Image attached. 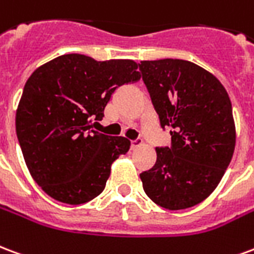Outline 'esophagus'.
I'll return each mask as SVG.
<instances>
[{"instance_id":"1","label":"esophagus","mask_w":254,"mask_h":254,"mask_svg":"<svg viewBox=\"0 0 254 254\" xmlns=\"http://www.w3.org/2000/svg\"><path fill=\"white\" fill-rule=\"evenodd\" d=\"M143 145V140L142 139H134L131 140V146H132V149H136V147H139V146Z\"/></svg>"}]
</instances>
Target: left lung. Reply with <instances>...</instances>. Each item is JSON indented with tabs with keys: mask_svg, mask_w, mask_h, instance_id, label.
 Instances as JSON below:
<instances>
[{
	"mask_svg": "<svg viewBox=\"0 0 254 254\" xmlns=\"http://www.w3.org/2000/svg\"><path fill=\"white\" fill-rule=\"evenodd\" d=\"M142 79L161 127H170V147L140 173L146 195L166 210H184L212 193L236 147L229 94L215 75L183 59L142 61Z\"/></svg>",
	"mask_w": 254,
	"mask_h": 254,
	"instance_id": "obj_1",
	"label": "left lung"
}]
</instances>
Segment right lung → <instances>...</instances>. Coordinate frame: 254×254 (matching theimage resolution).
Here are the masks:
<instances>
[{
	"label": "right lung",
	"instance_id": "obj_1",
	"mask_svg": "<svg viewBox=\"0 0 254 254\" xmlns=\"http://www.w3.org/2000/svg\"><path fill=\"white\" fill-rule=\"evenodd\" d=\"M131 59L99 62L66 54L38 67L16 111V134L29 173L53 199L84 204L105 188L129 142L92 129L116 89L140 79Z\"/></svg>",
	"mask_w": 254,
	"mask_h": 254
}]
</instances>
